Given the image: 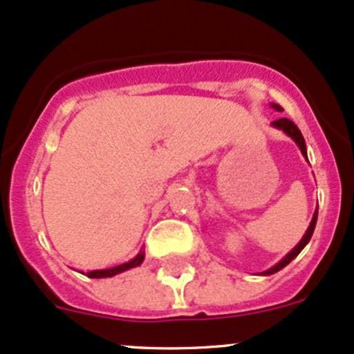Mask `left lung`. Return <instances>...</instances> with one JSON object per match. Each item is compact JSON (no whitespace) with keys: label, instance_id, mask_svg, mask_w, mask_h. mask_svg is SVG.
Here are the masks:
<instances>
[{"label":"left lung","instance_id":"left-lung-1","mask_svg":"<svg viewBox=\"0 0 354 354\" xmlns=\"http://www.w3.org/2000/svg\"><path fill=\"white\" fill-rule=\"evenodd\" d=\"M272 107H274L275 111L282 112V107L279 106V104H272ZM272 126L277 127V129H281V131H284V133H286L287 136H289V138H292V139H294V142H296V145L299 146V149H301L302 156H304L306 159H308V151H306V141H304V138H302V134H301V131H299V127L296 126V124L292 122V120H289V119L282 118V119L274 120V122H272ZM316 221H317V209H316V212H314L313 220H310L309 228H308V230H306V234H304V236H302V239H301V242H299L297 245L294 247L292 250H290L289 254H287L286 257L281 260V262L275 263L274 267H270L269 270L263 272L262 275H270V274H275V272H279L281 269H284V267L287 266V263L290 262V260L296 259L297 255L301 254L302 248H304V247L308 245V243H309L310 236H313V234H314V228H316Z\"/></svg>","mask_w":354,"mask_h":354}]
</instances>
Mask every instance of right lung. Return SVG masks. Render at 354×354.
I'll return each instance as SVG.
<instances>
[{
  "label": "right lung",
  "mask_w": 354,
  "mask_h": 354,
  "mask_svg": "<svg viewBox=\"0 0 354 354\" xmlns=\"http://www.w3.org/2000/svg\"><path fill=\"white\" fill-rule=\"evenodd\" d=\"M142 260H145V252H139L138 255L133 260H129V262L126 263H120L118 267H112V269H104V270H92V272H87V277L91 279H104V277H114V275L120 274V272L124 270H129L133 269V267H138L141 266Z\"/></svg>",
  "instance_id": "right-lung-1"
}]
</instances>
